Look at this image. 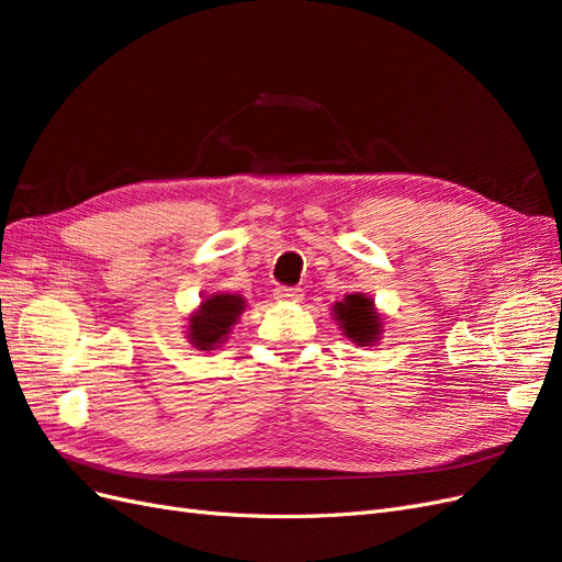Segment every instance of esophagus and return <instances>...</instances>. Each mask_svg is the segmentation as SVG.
Returning a JSON list of instances; mask_svg holds the SVG:
<instances>
[{
    "instance_id": "1",
    "label": "esophagus",
    "mask_w": 562,
    "mask_h": 562,
    "mask_svg": "<svg viewBox=\"0 0 562 562\" xmlns=\"http://www.w3.org/2000/svg\"><path fill=\"white\" fill-rule=\"evenodd\" d=\"M274 297H277L279 302H300V300H302V288L277 285V288H274Z\"/></svg>"
}]
</instances>
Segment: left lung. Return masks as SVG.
<instances>
[{
	"mask_svg": "<svg viewBox=\"0 0 562 562\" xmlns=\"http://www.w3.org/2000/svg\"><path fill=\"white\" fill-rule=\"evenodd\" d=\"M333 316L337 326L342 328V335H347L353 345L368 347L380 339L382 316L375 312L372 297L366 293H351L345 295L342 302H335Z\"/></svg>",
	"mask_w": 562,
	"mask_h": 562,
	"instance_id": "left-lung-1",
	"label": "left lung"
}]
</instances>
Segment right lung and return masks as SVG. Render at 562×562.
<instances>
[{"instance_id":"1","label":"right lung","mask_w":562,"mask_h":562,"mask_svg":"<svg viewBox=\"0 0 562 562\" xmlns=\"http://www.w3.org/2000/svg\"><path fill=\"white\" fill-rule=\"evenodd\" d=\"M244 310L246 300L241 295L213 293L209 297H203L199 310L187 318L190 321V326H187L190 345H194L199 351H213L220 345H225L232 326L239 321Z\"/></svg>"}]
</instances>
